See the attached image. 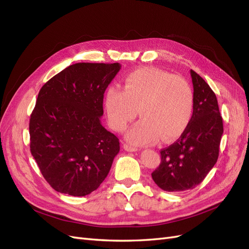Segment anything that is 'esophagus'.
I'll use <instances>...</instances> for the list:
<instances>
[{
    "instance_id": "esophagus-1",
    "label": "esophagus",
    "mask_w": 249,
    "mask_h": 249,
    "mask_svg": "<svg viewBox=\"0 0 249 249\" xmlns=\"http://www.w3.org/2000/svg\"><path fill=\"white\" fill-rule=\"evenodd\" d=\"M124 148L126 150V152H137L138 148L135 147V146H132L130 144H127V143H124Z\"/></svg>"
}]
</instances>
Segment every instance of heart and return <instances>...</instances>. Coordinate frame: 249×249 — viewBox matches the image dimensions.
Listing matches in <instances>:
<instances>
[{
  "label": "heart",
  "instance_id": "1",
  "mask_svg": "<svg viewBox=\"0 0 249 249\" xmlns=\"http://www.w3.org/2000/svg\"><path fill=\"white\" fill-rule=\"evenodd\" d=\"M193 107V90L186 79L150 67L127 74L124 89L110 86L105 93L107 117L116 132H124L139 110L142 118L125 135L134 145L177 139L189 124Z\"/></svg>",
  "mask_w": 249,
  "mask_h": 249
}]
</instances>
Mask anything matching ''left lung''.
<instances>
[{
  "label": "left lung",
  "mask_w": 249,
  "mask_h": 249,
  "mask_svg": "<svg viewBox=\"0 0 249 249\" xmlns=\"http://www.w3.org/2000/svg\"><path fill=\"white\" fill-rule=\"evenodd\" d=\"M194 107L180 137L161 149V163L152 173L154 182L168 192L195 188L214 167L223 134L222 117L214 91L199 74L190 71Z\"/></svg>",
  "instance_id": "left-lung-1"
}]
</instances>
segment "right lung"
<instances>
[{
  "instance_id": "1",
  "label": "right lung",
  "mask_w": 249,
  "mask_h": 249,
  "mask_svg": "<svg viewBox=\"0 0 249 249\" xmlns=\"http://www.w3.org/2000/svg\"><path fill=\"white\" fill-rule=\"evenodd\" d=\"M119 63H76L44 84L30 117V150L57 192L85 196L106 178L119 139L102 125L105 90Z\"/></svg>"
}]
</instances>
